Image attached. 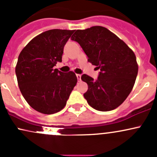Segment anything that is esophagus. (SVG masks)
<instances>
[{
  "label": "esophagus",
  "mask_w": 157,
  "mask_h": 157,
  "mask_svg": "<svg viewBox=\"0 0 157 157\" xmlns=\"http://www.w3.org/2000/svg\"><path fill=\"white\" fill-rule=\"evenodd\" d=\"M76 76H77V78H78V80H81V76H82V75H81L80 74H76Z\"/></svg>",
  "instance_id": "1"
}]
</instances>
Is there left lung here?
I'll return each mask as SVG.
<instances>
[{
	"label": "left lung",
	"instance_id": "obj_1",
	"mask_svg": "<svg viewBox=\"0 0 157 157\" xmlns=\"http://www.w3.org/2000/svg\"><path fill=\"white\" fill-rule=\"evenodd\" d=\"M71 39L77 41L88 56V61L100 69L94 80L84 74L88 84L84 97L94 109L110 111L120 106L132 91L138 66L132 49L114 33L103 26L76 30Z\"/></svg>",
	"mask_w": 157,
	"mask_h": 157
}]
</instances>
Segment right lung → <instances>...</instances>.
Masks as SVG:
<instances>
[{
	"label": "right lung",
	"mask_w": 157,
	"mask_h": 157,
	"mask_svg": "<svg viewBox=\"0 0 157 157\" xmlns=\"http://www.w3.org/2000/svg\"><path fill=\"white\" fill-rule=\"evenodd\" d=\"M74 30L51 29L32 39L22 50L16 66L19 90L31 107L44 114L59 112L77 83L73 72L54 69L62 62L63 48Z\"/></svg>",
	"instance_id": "1"
}]
</instances>
